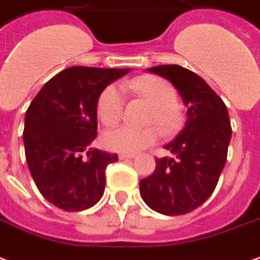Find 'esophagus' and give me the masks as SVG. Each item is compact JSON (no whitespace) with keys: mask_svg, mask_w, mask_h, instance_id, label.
<instances>
[{"mask_svg":"<svg viewBox=\"0 0 260 260\" xmlns=\"http://www.w3.org/2000/svg\"><path fill=\"white\" fill-rule=\"evenodd\" d=\"M134 158H137V155H136V153H126V152L119 153V159H134Z\"/></svg>","mask_w":260,"mask_h":260,"instance_id":"1","label":"esophagus"}]
</instances>
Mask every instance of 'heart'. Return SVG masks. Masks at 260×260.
Returning <instances> with one entry per match:
<instances>
[{"mask_svg":"<svg viewBox=\"0 0 260 260\" xmlns=\"http://www.w3.org/2000/svg\"><path fill=\"white\" fill-rule=\"evenodd\" d=\"M124 91L143 96L152 104L147 123H155L145 127L119 126L104 134V144L116 152L134 153L148 148L160 138V128L166 134H173L184 123V113L179 105L177 91L169 81L158 76H138L124 81ZM98 117L105 126H115L120 122L124 112V96L119 87L111 84L104 88L96 102Z\"/></svg>","mask_w":260,"mask_h":260,"instance_id":"1","label":"heart"}]
</instances>
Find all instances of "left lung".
<instances>
[{
  "label": "left lung",
  "mask_w": 260,
  "mask_h": 260,
  "mask_svg": "<svg viewBox=\"0 0 260 260\" xmlns=\"http://www.w3.org/2000/svg\"><path fill=\"white\" fill-rule=\"evenodd\" d=\"M173 84L187 107V123L165 145L172 156L155 159L153 173L140 181L145 204L158 213L179 216L201 206L215 191L231 138L229 112L202 77L179 65L148 69Z\"/></svg>",
  "instance_id": "left-lung-1"
}]
</instances>
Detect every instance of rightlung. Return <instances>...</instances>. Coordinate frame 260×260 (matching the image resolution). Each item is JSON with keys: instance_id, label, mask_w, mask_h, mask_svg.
<instances>
[{"instance_id": "1", "label": "right lung", "mask_w": 260, "mask_h": 260, "mask_svg": "<svg viewBox=\"0 0 260 260\" xmlns=\"http://www.w3.org/2000/svg\"><path fill=\"white\" fill-rule=\"evenodd\" d=\"M130 69L73 66L47 81L24 117L26 160L37 188L68 212L94 206L105 190V170L117 155L90 148L96 136V102L104 88Z\"/></svg>"}]
</instances>
